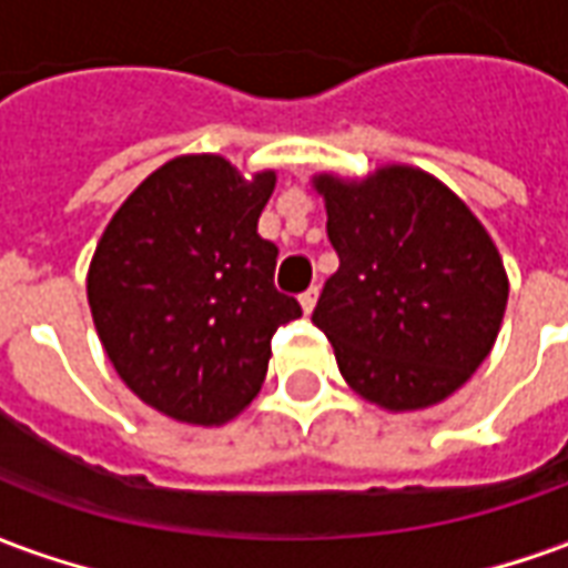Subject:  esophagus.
Returning a JSON list of instances; mask_svg holds the SVG:
<instances>
[{
  "label": "esophagus",
  "mask_w": 568,
  "mask_h": 568,
  "mask_svg": "<svg viewBox=\"0 0 568 568\" xmlns=\"http://www.w3.org/2000/svg\"><path fill=\"white\" fill-rule=\"evenodd\" d=\"M316 301H320V288H316V285H310L307 292L301 295V307H304V313H313Z\"/></svg>",
  "instance_id": "esophagus-1"
}]
</instances>
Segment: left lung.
Listing matches in <instances>:
<instances>
[{
  "label": "left lung",
  "mask_w": 568,
  "mask_h": 568,
  "mask_svg": "<svg viewBox=\"0 0 568 568\" xmlns=\"http://www.w3.org/2000/svg\"><path fill=\"white\" fill-rule=\"evenodd\" d=\"M341 267L313 310L362 398L419 410L456 393L496 344L508 276L471 210L423 170L320 175Z\"/></svg>",
  "instance_id": "left-lung-1"
}]
</instances>
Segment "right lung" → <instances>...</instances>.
Segmentation results:
<instances>
[{"label": "right lung", "instance_id": "obj_1", "mask_svg": "<svg viewBox=\"0 0 568 568\" xmlns=\"http://www.w3.org/2000/svg\"><path fill=\"white\" fill-rule=\"evenodd\" d=\"M276 175L219 154L163 163L105 227L88 273L93 325L118 377L166 417L219 426L258 395L271 341L301 316L258 234Z\"/></svg>", "mask_w": 568, "mask_h": 568}]
</instances>
